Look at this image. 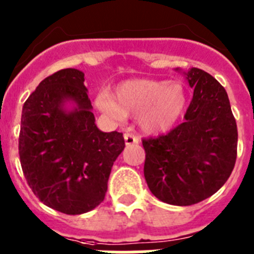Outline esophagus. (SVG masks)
<instances>
[{
    "instance_id": "obj_1",
    "label": "esophagus",
    "mask_w": 254,
    "mask_h": 254,
    "mask_svg": "<svg viewBox=\"0 0 254 254\" xmlns=\"http://www.w3.org/2000/svg\"><path fill=\"white\" fill-rule=\"evenodd\" d=\"M125 143L127 145V146H128V145L138 143V137H136V136L132 133H125Z\"/></svg>"
}]
</instances>
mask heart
Segmentation results:
<instances>
[{
	"mask_svg": "<svg viewBox=\"0 0 254 254\" xmlns=\"http://www.w3.org/2000/svg\"><path fill=\"white\" fill-rule=\"evenodd\" d=\"M188 95L179 82L133 78L116 87L113 96L100 94L96 105L116 120L137 117L141 131L159 134L169 131L187 107Z\"/></svg>",
	"mask_w": 254,
	"mask_h": 254,
	"instance_id": "heart-1",
	"label": "heart"
}]
</instances>
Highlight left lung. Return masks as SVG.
<instances>
[{
	"label": "left lung",
	"mask_w": 254,
	"mask_h": 254,
	"mask_svg": "<svg viewBox=\"0 0 254 254\" xmlns=\"http://www.w3.org/2000/svg\"><path fill=\"white\" fill-rule=\"evenodd\" d=\"M185 75L193 87L186 121L168 134L142 140L151 193L177 206L201 202L223 187L234 169L238 143L225 89L203 69L193 67Z\"/></svg>",
	"instance_id": "8db88e82"
}]
</instances>
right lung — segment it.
Wrapping results in <instances>:
<instances>
[{
  "instance_id": "1",
  "label": "right lung",
  "mask_w": 254,
  "mask_h": 254,
  "mask_svg": "<svg viewBox=\"0 0 254 254\" xmlns=\"http://www.w3.org/2000/svg\"><path fill=\"white\" fill-rule=\"evenodd\" d=\"M84 81L76 68L48 76L21 114L19 155L26 182L44 205L67 215L103 202L113 163L125 149L121 132L96 127Z\"/></svg>"
}]
</instances>
